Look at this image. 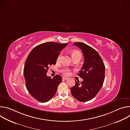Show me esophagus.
<instances>
[{
  "label": "esophagus",
  "instance_id": "esophagus-1",
  "mask_svg": "<svg viewBox=\"0 0 130 130\" xmlns=\"http://www.w3.org/2000/svg\"><path fill=\"white\" fill-rule=\"evenodd\" d=\"M63 80H67L68 79V78H67V77H63Z\"/></svg>",
  "mask_w": 130,
  "mask_h": 130
}]
</instances>
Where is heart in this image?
Segmentation results:
<instances>
[{"label": "heart", "instance_id": "1", "mask_svg": "<svg viewBox=\"0 0 130 130\" xmlns=\"http://www.w3.org/2000/svg\"><path fill=\"white\" fill-rule=\"evenodd\" d=\"M71 56H72L73 59L76 58H78V57L81 58V53L80 51H79L78 50H73L71 52ZM62 57V53H61L59 54V55L58 57V59H57L58 62L60 61V60H61ZM69 71H70V70L68 68H65L63 70V72L65 75L67 76V75H69V73H70Z\"/></svg>", "mask_w": 130, "mask_h": 130}]
</instances>
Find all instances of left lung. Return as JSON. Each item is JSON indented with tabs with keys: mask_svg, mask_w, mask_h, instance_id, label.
Masks as SVG:
<instances>
[{
	"mask_svg": "<svg viewBox=\"0 0 130 130\" xmlns=\"http://www.w3.org/2000/svg\"><path fill=\"white\" fill-rule=\"evenodd\" d=\"M82 50L84 62L78 75L83 81L75 80V86L70 88L73 97L80 102L93 99L101 88L105 78V66L98 52L89 46L81 42L73 43Z\"/></svg>",
	"mask_w": 130,
	"mask_h": 130,
	"instance_id": "1",
	"label": "left lung"
}]
</instances>
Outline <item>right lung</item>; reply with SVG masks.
Returning <instances> with one entry per match:
<instances>
[{"instance_id": "right-lung-1", "label": "right lung", "mask_w": 130, "mask_h": 130, "mask_svg": "<svg viewBox=\"0 0 130 130\" xmlns=\"http://www.w3.org/2000/svg\"><path fill=\"white\" fill-rule=\"evenodd\" d=\"M68 43L46 42L34 47L25 62L24 75L26 88L36 100L45 103L55 94L62 77L58 75L47 76L49 67L56 64L60 52Z\"/></svg>"}]
</instances>
